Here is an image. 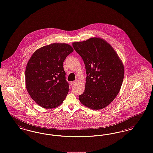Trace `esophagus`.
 <instances>
[{"label": "esophagus", "instance_id": "1", "mask_svg": "<svg viewBox=\"0 0 153 153\" xmlns=\"http://www.w3.org/2000/svg\"><path fill=\"white\" fill-rule=\"evenodd\" d=\"M77 82V79H76L75 81H72V82H71V85H74V84H76Z\"/></svg>", "mask_w": 153, "mask_h": 153}]
</instances>
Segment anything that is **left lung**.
Listing matches in <instances>:
<instances>
[{
  "label": "left lung",
  "mask_w": 153,
  "mask_h": 153,
  "mask_svg": "<svg viewBox=\"0 0 153 153\" xmlns=\"http://www.w3.org/2000/svg\"><path fill=\"white\" fill-rule=\"evenodd\" d=\"M85 66V88L79 101L92 109L105 108L118 94L124 67L116 51L102 39L93 37L72 44Z\"/></svg>",
  "instance_id": "obj_1"
}]
</instances>
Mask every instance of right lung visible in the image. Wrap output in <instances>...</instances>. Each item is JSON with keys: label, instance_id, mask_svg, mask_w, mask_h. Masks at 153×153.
I'll use <instances>...</instances> for the list:
<instances>
[{"label": "right lung", "instance_id": "add662e5", "mask_svg": "<svg viewBox=\"0 0 153 153\" xmlns=\"http://www.w3.org/2000/svg\"><path fill=\"white\" fill-rule=\"evenodd\" d=\"M74 51L65 43H53L36 51L25 69L27 90L37 104L46 109L61 105L69 91L63 62Z\"/></svg>", "mask_w": 153, "mask_h": 153}]
</instances>
